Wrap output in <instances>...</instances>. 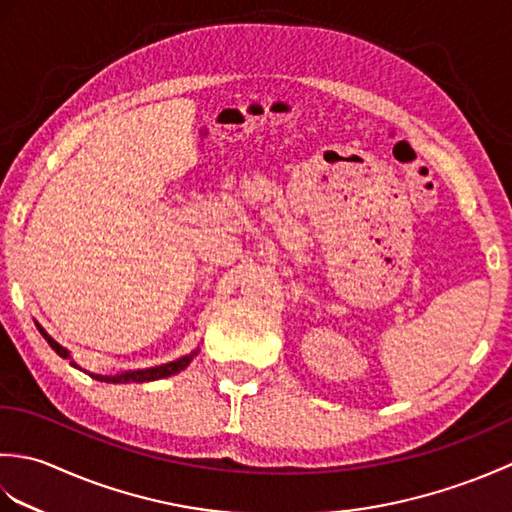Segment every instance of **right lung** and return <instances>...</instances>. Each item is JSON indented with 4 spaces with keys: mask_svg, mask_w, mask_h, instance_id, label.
I'll use <instances>...</instances> for the list:
<instances>
[{
    "mask_svg": "<svg viewBox=\"0 0 512 512\" xmlns=\"http://www.w3.org/2000/svg\"><path fill=\"white\" fill-rule=\"evenodd\" d=\"M39 328V332L43 334V339L48 341V345L52 347L54 352H57L61 358H70V352L65 350L63 345H59L57 341L52 339V336L41 328V325H37ZM198 354V350L195 352H191V354H187V356H182V358H178V361H171V363H165V365H158V367H149V369H136V372H125V374H116V376H101V374H90L92 378H96V380H103V383H147V380H158V378H167V376H173V374H178V372H182L184 367H187L191 361H193V356ZM74 365V363H72ZM76 367V365H74Z\"/></svg>",
    "mask_w": 512,
    "mask_h": 512,
    "instance_id": "1",
    "label": "right lung"
}]
</instances>
